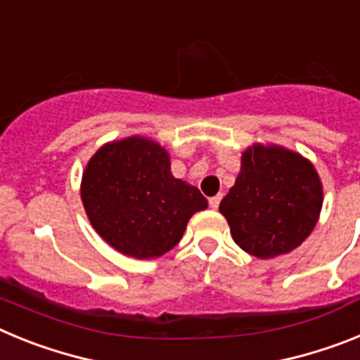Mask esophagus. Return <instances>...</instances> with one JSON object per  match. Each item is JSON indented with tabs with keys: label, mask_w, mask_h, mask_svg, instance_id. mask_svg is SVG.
<instances>
[{
	"label": "esophagus",
	"mask_w": 360,
	"mask_h": 360,
	"mask_svg": "<svg viewBox=\"0 0 360 360\" xmlns=\"http://www.w3.org/2000/svg\"><path fill=\"white\" fill-rule=\"evenodd\" d=\"M219 202H221V195H216L212 196V198H209V205H211V209H218Z\"/></svg>",
	"instance_id": "obj_1"
}]
</instances>
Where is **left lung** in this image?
<instances>
[{"label":"left lung","instance_id":"8db88e82","mask_svg":"<svg viewBox=\"0 0 360 360\" xmlns=\"http://www.w3.org/2000/svg\"><path fill=\"white\" fill-rule=\"evenodd\" d=\"M321 207L323 186L310 160L281 146L254 144L241 155L240 174L219 212L245 252L269 259L303 243Z\"/></svg>","mask_w":360,"mask_h":360}]
</instances>
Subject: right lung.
<instances>
[{
  "instance_id": "right-lung-1",
  "label": "right lung",
  "mask_w": 360,
  "mask_h": 360,
  "mask_svg": "<svg viewBox=\"0 0 360 360\" xmlns=\"http://www.w3.org/2000/svg\"><path fill=\"white\" fill-rule=\"evenodd\" d=\"M81 198L98 236L124 256L158 257L207 209L195 186L171 174L169 153L144 136L110 142L86 165Z\"/></svg>"
}]
</instances>
